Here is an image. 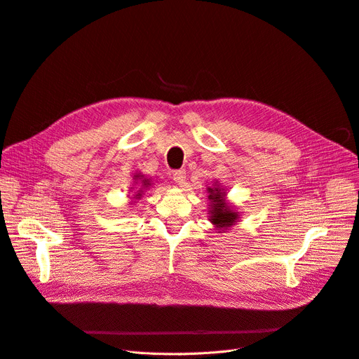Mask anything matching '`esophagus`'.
Listing matches in <instances>:
<instances>
[{"instance_id": "1", "label": "esophagus", "mask_w": 359, "mask_h": 359, "mask_svg": "<svg viewBox=\"0 0 359 359\" xmlns=\"http://www.w3.org/2000/svg\"><path fill=\"white\" fill-rule=\"evenodd\" d=\"M172 178L177 184H182L185 181V170L184 169H177L172 172Z\"/></svg>"}]
</instances>
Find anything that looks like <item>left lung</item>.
Here are the masks:
<instances>
[{"label":"left lung","mask_w":359,"mask_h":359,"mask_svg":"<svg viewBox=\"0 0 359 359\" xmlns=\"http://www.w3.org/2000/svg\"><path fill=\"white\" fill-rule=\"evenodd\" d=\"M221 189H209V198L212 200V210H210V222L218 228H225L233 225L238 219V213L229 208L225 200Z\"/></svg>","instance_id":"obj_1"}]
</instances>
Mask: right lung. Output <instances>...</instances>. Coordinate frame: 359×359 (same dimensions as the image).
<instances>
[{
	"instance_id": "obj_1",
	"label": "right lung",
	"mask_w": 359,
	"mask_h": 359,
	"mask_svg": "<svg viewBox=\"0 0 359 359\" xmlns=\"http://www.w3.org/2000/svg\"><path fill=\"white\" fill-rule=\"evenodd\" d=\"M135 178H137V180H141V184L144 185V187H149V185H150V181L146 180V178H142V175H135ZM138 196H140V193H138L135 197H138Z\"/></svg>"
}]
</instances>
